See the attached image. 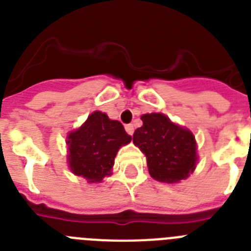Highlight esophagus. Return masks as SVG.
<instances>
[{
  "mask_svg": "<svg viewBox=\"0 0 251 251\" xmlns=\"http://www.w3.org/2000/svg\"><path fill=\"white\" fill-rule=\"evenodd\" d=\"M126 130H127V133L129 134V136H132L133 132H134V127H133V124H127V126H126Z\"/></svg>",
  "mask_w": 251,
  "mask_h": 251,
  "instance_id": "obj_1",
  "label": "esophagus"
}]
</instances>
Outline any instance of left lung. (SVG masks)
<instances>
[{
    "label": "left lung",
    "mask_w": 251,
    "mask_h": 251,
    "mask_svg": "<svg viewBox=\"0 0 251 251\" xmlns=\"http://www.w3.org/2000/svg\"><path fill=\"white\" fill-rule=\"evenodd\" d=\"M141 119L143 126L133 134V143L146 154L151 176L167 183L187 178L197 163L194 134L162 113L143 114Z\"/></svg>",
    "instance_id": "1"
}]
</instances>
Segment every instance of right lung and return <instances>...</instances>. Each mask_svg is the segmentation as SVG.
<instances>
[{
  "label": "right lung",
  "instance_id": "1",
  "mask_svg": "<svg viewBox=\"0 0 251 251\" xmlns=\"http://www.w3.org/2000/svg\"><path fill=\"white\" fill-rule=\"evenodd\" d=\"M130 139L121 122L112 121L105 113L97 110L80 128L68 134L69 167L88 182H101L104 177L112 175L119 148Z\"/></svg>",
  "mask_w": 251,
  "mask_h": 251
}]
</instances>
